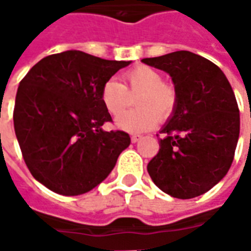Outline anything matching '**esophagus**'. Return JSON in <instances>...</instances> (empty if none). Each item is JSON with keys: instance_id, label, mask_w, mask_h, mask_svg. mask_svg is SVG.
Segmentation results:
<instances>
[{"instance_id": "34e87169", "label": "esophagus", "mask_w": 251, "mask_h": 251, "mask_svg": "<svg viewBox=\"0 0 251 251\" xmlns=\"http://www.w3.org/2000/svg\"><path fill=\"white\" fill-rule=\"evenodd\" d=\"M141 138H142V137L138 136V134H133V136L130 137L131 142H138V141H140V140H141Z\"/></svg>"}]
</instances>
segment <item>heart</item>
Wrapping results in <instances>:
<instances>
[{
	"instance_id": "heart-1",
	"label": "heart",
	"mask_w": 251,
	"mask_h": 251,
	"mask_svg": "<svg viewBox=\"0 0 251 251\" xmlns=\"http://www.w3.org/2000/svg\"><path fill=\"white\" fill-rule=\"evenodd\" d=\"M124 84L107 79L100 88V102L111 115H120L129 104L130 95H136L137 110L127 111L115 120L114 125L126 133H144L167 120L174 113L177 94L174 86L164 82L163 75L148 66H138L124 74Z\"/></svg>"
}]
</instances>
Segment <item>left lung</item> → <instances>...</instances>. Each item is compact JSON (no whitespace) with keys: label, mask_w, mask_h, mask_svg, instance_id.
<instances>
[{"label":"left lung","mask_w":251,"mask_h":251,"mask_svg":"<svg viewBox=\"0 0 251 251\" xmlns=\"http://www.w3.org/2000/svg\"><path fill=\"white\" fill-rule=\"evenodd\" d=\"M172 77L174 113L160 133V151L148 164L153 183L177 199H191L221 181L234 160L239 109L219 67L189 51L142 59Z\"/></svg>","instance_id":"left-lung-1"}]
</instances>
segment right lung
Instances as JSON below:
<instances>
[{"label":"right lung","mask_w":251,"mask_h":251,"mask_svg":"<svg viewBox=\"0 0 251 251\" xmlns=\"http://www.w3.org/2000/svg\"><path fill=\"white\" fill-rule=\"evenodd\" d=\"M130 63L71 50L41 59L20 82L14 131L39 183L56 194L76 196L109 176L130 137L102 129L111 117L100 102V88Z\"/></svg>","instance_id":"right-lung-1"}]
</instances>
